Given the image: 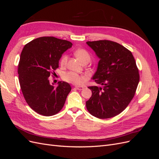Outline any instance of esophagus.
Instances as JSON below:
<instances>
[{"mask_svg":"<svg viewBox=\"0 0 159 159\" xmlns=\"http://www.w3.org/2000/svg\"><path fill=\"white\" fill-rule=\"evenodd\" d=\"M75 88H76L77 89H78V90H82V89H84V87H83V86H75Z\"/></svg>","mask_w":159,"mask_h":159,"instance_id":"1","label":"esophagus"}]
</instances>
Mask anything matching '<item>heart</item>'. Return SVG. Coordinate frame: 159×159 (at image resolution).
<instances>
[{
	"label": "heart",
	"mask_w": 159,
	"mask_h": 159,
	"mask_svg": "<svg viewBox=\"0 0 159 159\" xmlns=\"http://www.w3.org/2000/svg\"><path fill=\"white\" fill-rule=\"evenodd\" d=\"M74 54L75 56L77 57V58H78L82 64L85 63V62H88V63H89L91 60V56L89 54V53L84 49L76 50ZM68 55L64 54V56H62L60 60L61 65H66L67 61H68ZM86 79H87V76L80 75L73 71L67 72V73H65L63 75V80L64 81L75 85H80L81 84H82Z\"/></svg>",
	"instance_id": "1"
}]
</instances>
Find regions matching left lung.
<instances>
[{
    "label": "left lung",
    "instance_id": "obj_1",
    "mask_svg": "<svg viewBox=\"0 0 159 159\" xmlns=\"http://www.w3.org/2000/svg\"><path fill=\"white\" fill-rule=\"evenodd\" d=\"M98 57L92 79L99 86H91L92 95L86 107L93 116L108 119L125 109L133 98L139 74L132 53L123 46L109 40L86 42Z\"/></svg>",
    "mask_w": 159,
    "mask_h": 159
}]
</instances>
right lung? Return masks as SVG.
I'll return each instance as SVG.
<instances>
[{
  "label": "right lung",
  "mask_w": 159,
  "mask_h": 159,
  "mask_svg": "<svg viewBox=\"0 0 159 159\" xmlns=\"http://www.w3.org/2000/svg\"><path fill=\"white\" fill-rule=\"evenodd\" d=\"M72 43L55 37L38 38L26 44L18 64L19 83L26 103L38 114L52 116L64 107L71 90L66 81L55 88L48 78L59 67V61Z\"/></svg>",
  "instance_id": "1"
}]
</instances>
